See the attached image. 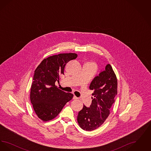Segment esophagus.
I'll use <instances>...</instances> for the list:
<instances>
[{
  "label": "esophagus",
  "instance_id": "1",
  "mask_svg": "<svg viewBox=\"0 0 151 151\" xmlns=\"http://www.w3.org/2000/svg\"><path fill=\"white\" fill-rule=\"evenodd\" d=\"M73 100H77V99H78V98L76 96H74L73 97Z\"/></svg>",
  "mask_w": 151,
  "mask_h": 151
}]
</instances>
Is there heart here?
<instances>
[{
    "instance_id": "1",
    "label": "heart",
    "mask_w": 151,
    "mask_h": 151,
    "mask_svg": "<svg viewBox=\"0 0 151 151\" xmlns=\"http://www.w3.org/2000/svg\"><path fill=\"white\" fill-rule=\"evenodd\" d=\"M88 64L90 66H91L95 71L97 70V65H96L94 62H89V63H88Z\"/></svg>"
}]
</instances>
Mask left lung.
<instances>
[{
    "label": "left lung",
    "mask_w": 151,
    "mask_h": 151,
    "mask_svg": "<svg viewBox=\"0 0 151 151\" xmlns=\"http://www.w3.org/2000/svg\"><path fill=\"white\" fill-rule=\"evenodd\" d=\"M117 87L116 75L111 65L108 64L105 70L95 77L90 84L89 89L93 91L90 107L84 105L78 113L77 121L82 129L93 131L104 123L115 102Z\"/></svg>",
    "instance_id": "left-lung-1"
}]
</instances>
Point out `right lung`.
<instances>
[{"label": "right lung", "instance_id": "right-lung-1", "mask_svg": "<svg viewBox=\"0 0 151 151\" xmlns=\"http://www.w3.org/2000/svg\"><path fill=\"white\" fill-rule=\"evenodd\" d=\"M75 53H64L44 59L35 71L30 99L37 116L43 122L54 119L73 94L66 93L55 86L64 75L67 63L76 59Z\"/></svg>", "mask_w": 151, "mask_h": 151}]
</instances>
